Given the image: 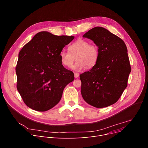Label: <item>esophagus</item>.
<instances>
[{"instance_id":"34e87169","label":"esophagus","mask_w":148,"mask_h":148,"mask_svg":"<svg viewBox=\"0 0 148 148\" xmlns=\"http://www.w3.org/2000/svg\"><path fill=\"white\" fill-rule=\"evenodd\" d=\"M74 76H75V78H77V77H79V73H76V72H75V73H74Z\"/></svg>"}]
</instances>
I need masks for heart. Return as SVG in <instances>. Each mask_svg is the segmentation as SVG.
I'll return each mask as SVG.
<instances>
[{
	"label": "heart",
	"instance_id": "obj_1",
	"mask_svg": "<svg viewBox=\"0 0 148 148\" xmlns=\"http://www.w3.org/2000/svg\"><path fill=\"white\" fill-rule=\"evenodd\" d=\"M69 51L62 50L59 54L62 64L67 67H71L75 58L76 62L72 66L75 71H81L87 66L88 68L94 67L97 62L99 51L96 45L89 44L84 39H78L69 47Z\"/></svg>",
	"mask_w": 148,
	"mask_h": 148
}]
</instances>
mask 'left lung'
<instances>
[{"mask_svg": "<svg viewBox=\"0 0 148 148\" xmlns=\"http://www.w3.org/2000/svg\"><path fill=\"white\" fill-rule=\"evenodd\" d=\"M98 47L99 57L90 71L80 75L81 94L85 102L97 108L112 105L127 86L131 67L124 42L107 29L97 27L83 36Z\"/></svg>", "mask_w": 148, "mask_h": 148, "instance_id": "8db88e82", "label": "left lung"}]
</instances>
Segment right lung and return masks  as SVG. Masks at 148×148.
<instances>
[{"label": "right lung", "mask_w": 148, "mask_h": 148, "mask_svg": "<svg viewBox=\"0 0 148 148\" xmlns=\"http://www.w3.org/2000/svg\"><path fill=\"white\" fill-rule=\"evenodd\" d=\"M74 38L41 31L19 51L16 87L30 108L38 111L52 108L60 101L65 86L74 80L73 72L63 67L59 57Z\"/></svg>", "instance_id": "1"}]
</instances>
